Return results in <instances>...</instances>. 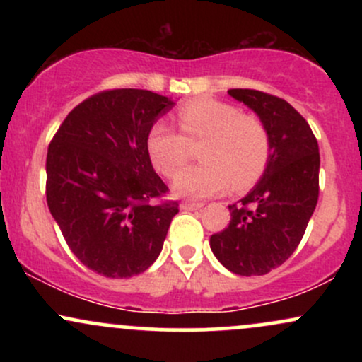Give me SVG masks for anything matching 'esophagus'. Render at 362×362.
Segmentation results:
<instances>
[{
    "label": "esophagus",
    "mask_w": 362,
    "mask_h": 362,
    "mask_svg": "<svg viewBox=\"0 0 362 362\" xmlns=\"http://www.w3.org/2000/svg\"><path fill=\"white\" fill-rule=\"evenodd\" d=\"M180 207L184 211H197V209H201L202 204L201 202H182Z\"/></svg>",
    "instance_id": "obj_1"
}]
</instances>
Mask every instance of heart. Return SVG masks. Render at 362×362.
I'll return each mask as SVG.
<instances>
[{"instance_id":"obj_1","label":"heart","mask_w":362,"mask_h":362,"mask_svg":"<svg viewBox=\"0 0 362 362\" xmlns=\"http://www.w3.org/2000/svg\"><path fill=\"white\" fill-rule=\"evenodd\" d=\"M182 136L165 120L149 129L146 148L158 172L172 177L187 163L190 144L204 139L199 160L173 178V192L184 197H211L233 184L242 190L262 177L271 156V136L260 119L214 98L184 103L177 114Z\"/></svg>"}]
</instances>
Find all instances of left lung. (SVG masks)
<instances>
[{"instance_id": "8db88e82", "label": "left lung", "mask_w": 362, "mask_h": 362, "mask_svg": "<svg viewBox=\"0 0 362 362\" xmlns=\"http://www.w3.org/2000/svg\"><path fill=\"white\" fill-rule=\"evenodd\" d=\"M257 114L271 136V156L231 221L211 236V250L238 276H264L300 245L318 201V143L303 115L279 97L259 90H228Z\"/></svg>"}]
</instances>
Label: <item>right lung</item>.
I'll return each instance as SVG.
<instances>
[{"instance_id":"obj_1","label":"right lung","mask_w":362,"mask_h":362,"mask_svg":"<svg viewBox=\"0 0 362 362\" xmlns=\"http://www.w3.org/2000/svg\"><path fill=\"white\" fill-rule=\"evenodd\" d=\"M175 105L148 90H107L69 112L47 149L45 195L71 252L100 276L126 279L160 255L177 202L149 160V129Z\"/></svg>"}]
</instances>
